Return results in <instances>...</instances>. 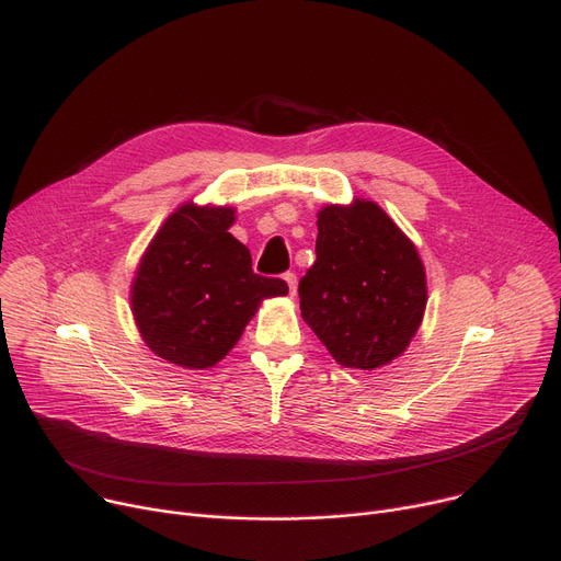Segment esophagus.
Masks as SVG:
<instances>
[{
	"label": "esophagus",
	"instance_id": "esophagus-1",
	"mask_svg": "<svg viewBox=\"0 0 561 561\" xmlns=\"http://www.w3.org/2000/svg\"><path fill=\"white\" fill-rule=\"evenodd\" d=\"M284 282H286V286H288L290 296H296V290H298V277H296V273H286V275H284Z\"/></svg>",
	"mask_w": 561,
	"mask_h": 561
}]
</instances>
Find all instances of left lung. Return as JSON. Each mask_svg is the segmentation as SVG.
I'll return each mask as SVG.
<instances>
[{
    "label": "left lung",
    "instance_id": "1",
    "mask_svg": "<svg viewBox=\"0 0 561 561\" xmlns=\"http://www.w3.org/2000/svg\"><path fill=\"white\" fill-rule=\"evenodd\" d=\"M298 293L305 322L330 355L359 370L400 357L427 305L414 243L368 199L318 214L316 261Z\"/></svg>",
    "mask_w": 561,
    "mask_h": 561
}]
</instances>
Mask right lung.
Here are the masks:
<instances>
[{
	"label": "right lung",
	"instance_id": "1",
	"mask_svg": "<svg viewBox=\"0 0 561 561\" xmlns=\"http://www.w3.org/2000/svg\"><path fill=\"white\" fill-rule=\"evenodd\" d=\"M231 206L184 204L157 231L131 284V311L157 357L202 370L241 339L261 300L286 296L252 271L250 250L227 231Z\"/></svg>",
	"mask_w": 561,
	"mask_h": 561
}]
</instances>
